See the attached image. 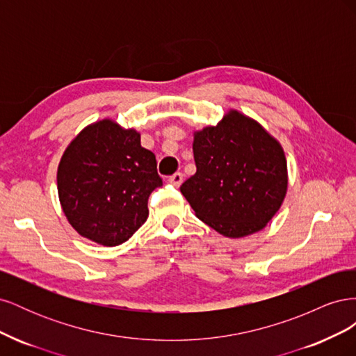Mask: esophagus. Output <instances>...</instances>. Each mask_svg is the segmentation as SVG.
Listing matches in <instances>:
<instances>
[{
	"instance_id": "obj_1",
	"label": "esophagus",
	"mask_w": 356,
	"mask_h": 356,
	"mask_svg": "<svg viewBox=\"0 0 356 356\" xmlns=\"http://www.w3.org/2000/svg\"><path fill=\"white\" fill-rule=\"evenodd\" d=\"M182 179H184V175L181 174V172H177V174H174V175H170L169 177V182L172 186H175V187H179L181 184H182Z\"/></svg>"
}]
</instances>
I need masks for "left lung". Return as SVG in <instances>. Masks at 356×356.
Wrapping results in <instances>:
<instances>
[{
    "label": "left lung",
    "mask_w": 356,
    "mask_h": 356,
    "mask_svg": "<svg viewBox=\"0 0 356 356\" xmlns=\"http://www.w3.org/2000/svg\"><path fill=\"white\" fill-rule=\"evenodd\" d=\"M196 174L181 193L197 218L227 238L261 230L286 193L284 149L257 122L230 111L195 134Z\"/></svg>",
    "instance_id": "8db88e82"
}]
</instances>
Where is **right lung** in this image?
Returning a JSON list of instances; mask_svg holds the SVG:
<instances>
[{
  "label": "right lung",
  "instance_id": "add662e5",
  "mask_svg": "<svg viewBox=\"0 0 356 356\" xmlns=\"http://www.w3.org/2000/svg\"><path fill=\"white\" fill-rule=\"evenodd\" d=\"M163 184L156 156L134 129L111 120L74 139L58 168L63 213L84 238L104 246L126 242L148 218V197Z\"/></svg>",
  "mask_w": 356,
  "mask_h": 356
}]
</instances>
